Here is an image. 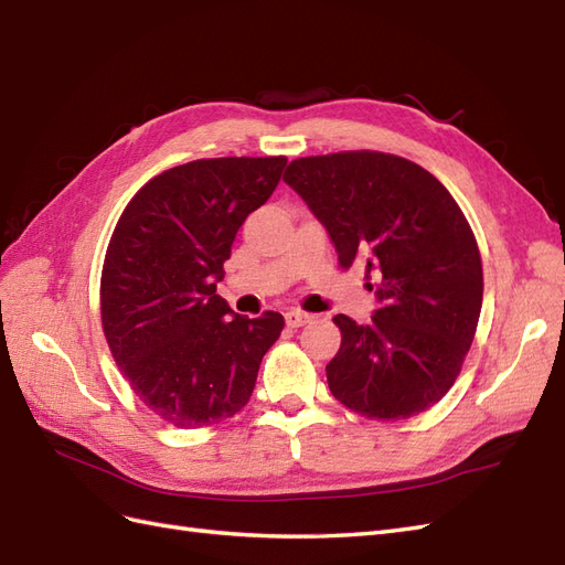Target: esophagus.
Returning <instances> with one entry per match:
<instances>
[{
    "label": "esophagus",
    "instance_id": "obj_1",
    "mask_svg": "<svg viewBox=\"0 0 565 565\" xmlns=\"http://www.w3.org/2000/svg\"><path fill=\"white\" fill-rule=\"evenodd\" d=\"M308 321H312V315H308V312H300V310L286 312V324L291 329H300V327L308 324Z\"/></svg>",
    "mask_w": 565,
    "mask_h": 565
}]
</instances>
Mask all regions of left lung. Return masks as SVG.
<instances>
[{
	"label": "left lung",
	"mask_w": 565,
	"mask_h": 565,
	"mask_svg": "<svg viewBox=\"0 0 565 565\" xmlns=\"http://www.w3.org/2000/svg\"><path fill=\"white\" fill-rule=\"evenodd\" d=\"M284 182L327 230L343 269L376 279L369 324L335 315L331 395L366 418L426 412L452 388L482 305L476 236L457 201L407 158L345 151L298 158Z\"/></svg>",
	"instance_id": "8db88e82"
}]
</instances>
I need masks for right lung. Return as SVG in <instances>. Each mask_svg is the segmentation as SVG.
Returning <instances> with one entry per match:
<instances>
[{
	"label": "right lung",
	"mask_w": 565,
	"mask_h": 565,
	"mask_svg": "<svg viewBox=\"0 0 565 565\" xmlns=\"http://www.w3.org/2000/svg\"><path fill=\"white\" fill-rule=\"evenodd\" d=\"M284 156L203 158L156 174L122 211L102 274L113 360L177 428L234 416L253 395L279 312L241 317L217 296L244 220L277 189Z\"/></svg>",
	"instance_id": "right-lung-1"
}]
</instances>
